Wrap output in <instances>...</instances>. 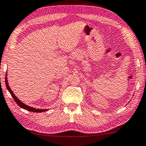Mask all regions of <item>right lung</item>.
<instances>
[{
	"label": "right lung",
	"mask_w": 146,
	"mask_h": 146,
	"mask_svg": "<svg viewBox=\"0 0 146 146\" xmlns=\"http://www.w3.org/2000/svg\"><path fill=\"white\" fill-rule=\"evenodd\" d=\"M5 82H6V88L8 89V90L10 92L11 96H12V98L14 99V101H15V103L19 105L21 108H23V109H25L28 111H31V112H46V111H48V109H38V108H33L31 107L29 105H25V103H23L21 102L19 99H18L17 97L15 96V95L13 94V92H12V90H11L10 87L8 85V78H7V73L6 74V77H5Z\"/></svg>",
	"instance_id": "obj_1"
}]
</instances>
